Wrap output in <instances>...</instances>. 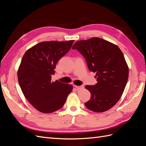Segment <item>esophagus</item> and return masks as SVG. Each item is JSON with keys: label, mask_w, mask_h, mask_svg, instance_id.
Listing matches in <instances>:
<instances>
[{"label": "esophagus", "mask_w": 146, "mask_h": 146, "mask_svg": "<svg viewBox=\"0 0 146 146\" xmlns=\"http://www.w3.org/2000/svg\"><path fill=\"white\" fill-rule=\"evenodd\" d=\"M75 87H76V89L77 90H82L84 88V86L83 85H82V86H75Z\"/></svg>", "instance_id": "esophagus-1"}]
</instances>
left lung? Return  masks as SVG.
I'll return each mask as SVG.
<instances>
[{
	"label": "left lung",
	"mask_w": 146,
	"mask_h": 146,
	"mask_svg": "<svg viewBox=\"0 0 146 146\" xmlns=\"http://www.w3.org/2000/svg\"><path fill=\"white\" fill-rule=\"evenodd\" d=\"M86 59L90 71L96 72L95 85H86L91 99L85 103L92 111L102 113L119 101L129 78V67L119 47L104 39L94 37L76 42L72 47Z\"/></svg>",
	"instance_id": "1"
}]
</instances>
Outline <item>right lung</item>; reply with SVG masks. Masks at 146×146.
<instances>
[{
	"label": "right lung",
	"instance_id": "right-lung-1",
	"mask_svg": "<svg viewBox=\"0 0 146 146\" xmlns=\"http://www.w3.org/2000/svg\"><path fill=\"white\" fill-rule=\"evenodd\" d=\"M74 40L44 41L28 49L17 70L19 86L24 96L35 109L50 113L64 105L71 85L52 82L56 64L71 48Z\"/></svg>",
	"mask_w": 146,
	"mask_h": 146
}]
</instances>
